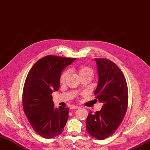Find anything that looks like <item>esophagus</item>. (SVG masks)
Here are the masks:
<instances>
[{
	"mask_svg": "<svg viewBox=\"0 0 150 150\" xmlns=\"http://www.w3.org/2000/svg\"><path fill=\"white\" fill-rule=\"evenodd\" d=\"M79 107L77 106H75V105H72L70 106V109L71 110H73V109H77L79 108Z\"/></svg>",
	"mask_w": 150,
	"mask_h": 150,
	"instance_id": "esophagus-1",
	"label": "esophagus"
}]
</instances>
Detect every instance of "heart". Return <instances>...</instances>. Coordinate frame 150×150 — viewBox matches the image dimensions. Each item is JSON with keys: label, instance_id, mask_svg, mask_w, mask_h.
<instances>
[{"label": "heart", "instance_id": "b5f03b06", "mask_svg": "<svg viewBox=\"0 0 150 150\" xmlns=\"http://www.w3.org/2000/svg\"><path fill=\"white\" fill-rule=\"evenodd\" d=\"M78 73H79V76H81L87 74H93V71H92L91 69L89 67H86V66H81L78 68ZM67 75H68V71H65L63 73L62 75L61 76V79H60L61 82H63L64 81Z\"/></svg>", "mask_w": 150, "mask_h": 150}]
</instances>
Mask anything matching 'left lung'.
<instances>
[{"label":"left lung","instance_id":"obj_1","mask_svg":"<svg viewBox=\"0 0 150 150\" xmlns=\"http://www.w3.org/2000/svg\"><path fill=\"white\" fill-rule=\"evenodd\" d=\"M98 83L94 94L102 108L94 113L89 112L86 129L99 140L113 134L124 118L128 105V88L124 74L116 64L107 59L95 58Z\"/></svg>","mask_w":150,"mask_h":150}]
</instances>
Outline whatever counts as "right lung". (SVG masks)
Masks as SVG:
<instances>
[{
	"mask_svg": "<svg viewBox=\"0 0 150 150\" xmlns=\"http://www.w3.org/2000/svg\"><path fill=\"white\" fill-rule=\"evenodd\" d=\"M75 60L47 56L34 64L26 76L23 92L24 112L34 130L46 139L59 135L67 124L69 108H55L51 94L59 89L63 70Z\"/></svg>",
	"mask_w": 150,
	"mask_h": 150,
	"instance_id": "obj_1",
	"label": "right lung"
}]
</instances>
